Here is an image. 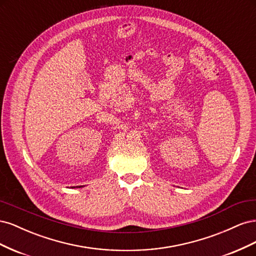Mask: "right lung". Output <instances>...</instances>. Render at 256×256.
<instances>
[{
    "mask_svg": "<svg viewBox=\"0 0 256 256\" xmlns=\"http://www.w3.org/2000/svg\"><path fill=\"white\" fill-rule=\"evenodd\" d=\"M78 187H79V186H78Z\"/></svg>",
    "mask_w": 256,
    "mask_h": 256,
    "instance_id": "right-lung-1",
    "label": "right lung"
}]
</instances>
